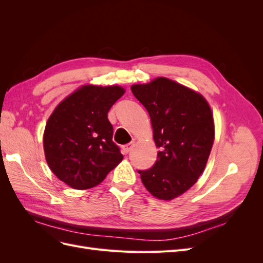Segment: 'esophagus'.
<instances>
[{
	"label": "esophagus",
	"instance_id": "34e87169",
	"mask_svg": "<svg viewBox=\"0 0 263 263\" xmlns=\"http://www.w3.org/2000/svg\"><path fill=\"white\" fill-rule=\"evenodd\" d=\"M133 149V144H127V145H124V146H122V151H123V154H128L129 151Z\"/></svg>",
	"mask_w": 263,
	"mask_h": 263
}]
</instances>
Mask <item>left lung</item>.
I'll return each instance as SVG.
<instances>
[{
	"mask_svg": "<svg viewBox=\"0 0 263 263\" xmlns=\"http://www.w3.org/2000/svg\"><path fill=\"white\" fill-rule=\"evenodd\" d=\"M145 106L159 148L153 168L138 171L148 192L171 201L192 187L208 163L215 139L209 102L190 87L168 78L130 86Z\"/></svg>",
	"mask_w": 263,
	"mask_h": 263,
	"instance_id": "left-lung-1",
	"label": "left lung"
}]
</instances>
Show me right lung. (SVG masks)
Listing matches in <instances>:
<instances>
[{
    "mask_svg": "<svg viewBox=\"0 0 263 263\" xmlns=\"http://www.w3.org/2000/svg\"><path fill=\"white\" fill-rule=\"evenodd\" d=\"M124 93L121 85L84 84L49 116L43 138L46 161L70 187L97 186L123 160L107 113Z\"/></svg>",
    "mask_w": 263,
    "mask_h": 263,
    "instance_id": "1",
    "label": "right lung"
}]
</instances>
